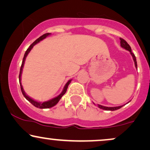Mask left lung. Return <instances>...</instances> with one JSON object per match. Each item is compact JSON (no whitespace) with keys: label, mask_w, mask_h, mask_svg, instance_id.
I'll list each match as a JSON object with an SVG mask.
<instances>
[{"label":"left lung","mask_w":150,"mask_h":150,"mask_svg":"<svg viewBox=\"0 0 150 150\" xmlns=\"http://www.w3.org/2000/svg\"><path fill=\"white\" fill-rule=\"evenodd\" d=\"M120 43H121V47H123L125 49V50H128V51L130 52V53H131V56H132L133 57V61H134V63H135V66H136V68H137V61H136V58L135 57V54L133 53L132 52H131V47L129 44H128L126 40H124V39L121 38H120ZM98 108H100V109H103V110H111V111H114V110H117L120 109L122 107L123 105H121V106H118V107H105V106H103L101 105H98Z\"/></svg>","instance_id":"1"}]
</instances>
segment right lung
<instances>
[{"label":"right lung","mask_w":150,"mask_h":150,"mask_svg":"<svg viewBox=\"0 0 150 150\" xmlns=\"http://www.w3.org/2000/svg\"><path fill=\"white\" fill-rule=\"evenodd\" d=\"M51 33H45L44 34V35H42V36H40V37L39 38H38L35 41H34V42L32 43L31 45L29 46V47L27 49V50L25 52L24 54V56H23V61H22V64H21V68H20V72H19V84H20V87H21V92H22V94L23 95V96L26 98V100H28V101H29L30 103L32 105H33L36 108H40V109H45V108H52L53 107V106L56 105L58 103V102L60 100V99L61 98V97L64 96L65 93H66V91H67V89H68V86L69 85V84L71 82L72 80H70L69 81H68V82L66 83V85L64 86V89H63L62 92H61L59 96H57V97H55V98L51 99V100H47V101H45V102H38V101H36V100H33V99H32L31 98H30L29 96H28V95H26V93H25L24 90L23 89V86L21 85V73H22V70H23V64H24V62H25V59H26V58L27 57V55L28 54V53H29L30 50H31V49L33 47V46L37 44V43H38L40 41L42 40L43 39H45V38L47 37L48 35H50Z\"/></svg>","instance_id":"1"}]
</instances>
